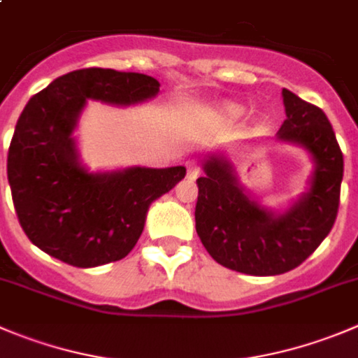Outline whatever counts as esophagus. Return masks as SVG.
Here are the masks:
<instances>
[{"mask_svg":"<svg viewBox=\"0 0 358 358\" xmlns=\"http://www.w3.org/2000/svg\"><path fill=\"white\" fill-rule=\"evenodd\" d=\"M201 175V168L196 162H187V178L196 180Z\"/></svg>","mask_w":358,"mask_h":358,"instance_id":"1","label":"esophagus"}]
</instances>
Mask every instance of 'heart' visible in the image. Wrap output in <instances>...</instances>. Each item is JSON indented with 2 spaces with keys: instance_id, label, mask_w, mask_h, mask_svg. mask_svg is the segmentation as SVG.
Listing matches in <instances>:
<instances>
[{
  "instance_id": "b5f03b06",
  "label": "heart",
  "mask_w": 358,
  "mask_h": 358,
  "mask_svg": "<svg viewBox=\"0 0 358 358\" xmlns=\"http://www.w3.org/2000/svg\"><path fill=\"white\" fill-rule=\"evenodd\" d=\"M224 113H226V115H228V116H231V118H236V116H240V113H242V109H240L238 106H226Z\"/></svg>"
}]
</instances>
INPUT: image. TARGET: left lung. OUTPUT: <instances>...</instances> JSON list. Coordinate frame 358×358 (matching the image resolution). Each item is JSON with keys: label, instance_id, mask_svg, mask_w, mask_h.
<instances>
[{"label": "left lung", "instance_id": "obj_1", "mask_svg": "<svg viewBox=\"0 0 358 358\" xmlns=\"http://www.w3.org/2000/svg\"><path fill=\"white\" fill-rule=\"evenodd\" d=\"M286 120L280 141L303 146L315 159L306 194L286 212L273 213L245 194L231 164L205 160L198 178L196 231L208 255L226 268L249 275H279L306 262L336 222L343 182V152L325 113L282 90Z\"/></svg>", "mask_w": 358, "mask_h": 358}]
</instances>
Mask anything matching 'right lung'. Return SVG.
I'll use <instances>...</instances> for the list:
<instances>
[{"label":"right lung","mask_w":358,"mask_h":358,"mask_svg":"<svg viewBox=\"0 0 358 358\" xmlns=\"http://www.w3.org/2000/svg\"><path fill=\"white\" fill-rule=\"evenodd\" d=\"M138 72L81 69L33 95L15 125L6 160L21 228L38 249L79 268L125 258L145 228L148 206L185 176L183 166L88 173L72 132L86 99L130 106L159 93Z\"/></svg>","instance_id":"right-lung-1"}]
</instances>
